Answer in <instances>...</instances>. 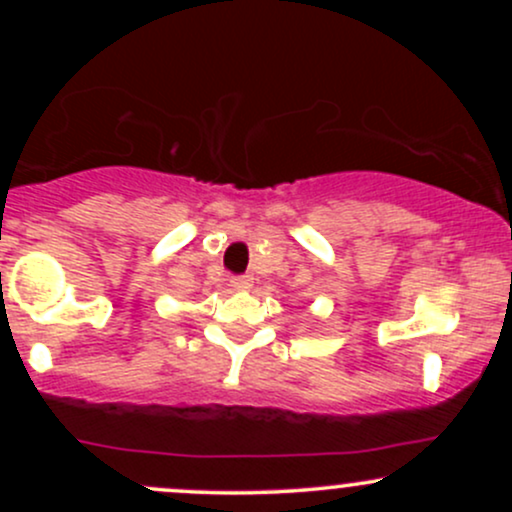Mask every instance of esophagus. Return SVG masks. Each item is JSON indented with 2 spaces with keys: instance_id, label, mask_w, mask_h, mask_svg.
<instances>
[{
  "instance_id": "esophagus-1",
  "label": "esophagus",
  "mask_w": 512,
  "mask_h": 512,
  "mask_svg": "<svg viewBox=\"0 0 512 512\" xmlns=\"http://www.w3.org/2000/svg\"><path fill=\"white\" fill-rule=\"evenodd\" d=\"M231 286L236 291H248L252 286V276L250 274H238V276H231Z\"/></svg>"
}]
</instances>
